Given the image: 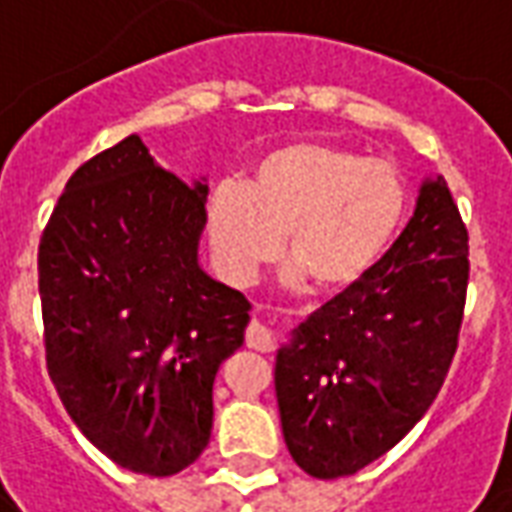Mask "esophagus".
Here are the masks:
<instances>
[{
    "label": "esophagus",
    "instance_id": "esophagus-1",
    "mask_svg": "<svg viewBox=\"0 0 512 512\" xmlns=\"http://www.w3.org/2000/svg\"><path fill=\"white\" fill-rule=\"evenodd\" d=\"M246 345H249L252 351L268 354V351L274 348V337H271V332H268L266 326H260L257 321H252L246 326Z\"/></svg>",
    "mask_w": 512,
    "mask_h": 512
}]
</instances>
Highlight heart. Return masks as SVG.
<instances>
[{
  "instance_id": "obj_1",
  "label": "heart",
  "mask_w": 512,
  "mask_h": 512,
  "mask_svg": "<svg viewBox=\"0 0 512 512\" xmlns=\"http://www.w3.org/2000/svg\"><path fill=\"white\" fill-rule=\"evenodd\" d=\"M406 213L392 161L326 142H290L257 158L246 183H219L205 202L213 266L235 288L252 285L282 249L288 282L343 293L365 279Z\"/></svg>"
}]
</instances>
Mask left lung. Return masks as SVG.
<instances>
[{
	"label": "left lung",
	"instance_id": "1",
	"mask_svg": "<svg viewBox=\"0 0 512 512\" xmlns=\"http://www.w3.org/2000/svg\"><path fill=\"white\" fill-rule=\"evenodd\" d=\"M466 285L469 233L436 175L376 268L279 348V419L304 472L356 474L417 425L450 373Z\"/></svg>",
	"mask_w": 512,
	"mask_h": 512
}]
</instances>
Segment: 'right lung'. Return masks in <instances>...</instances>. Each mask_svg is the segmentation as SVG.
Masks as SVG:
<instances>
[{"instance_id":"add662e5","label":"right lung","mask_w":512,"mask_h":512,"mask_svg":"<svg viewBox=\"0 0 512 512\" xmlns=\"http://www.w3.org/2000/svg\"><path fill=\"white\" fill-rule=\"evenodd\" d=\"M205 197L131 134L73 172L40 238L49 376L128 472L169 477L200 458L216 370L244 345L252 304L197 257Z\"/></svg>"}]
</instances>
